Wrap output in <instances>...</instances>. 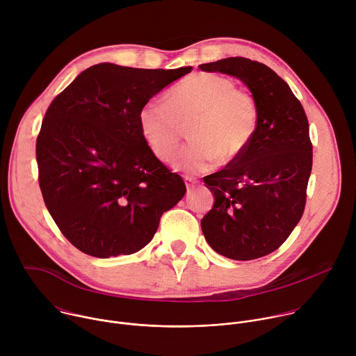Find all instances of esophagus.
I'll use <instances>...</instances> for the list:
<instances>
[{
    "label": "esophagus",
    "instance_id": "esophagus-1",
    "mask_svg": "<svg viewBox=\"0 0 356 356\" xmlns=\"http://www.w3.org/2000/svg\"><path fill=\"white\" fill-rule=\"evenodd\" d=\"M195 183H197V181H195L194 179H191V177H186V187H187V191H188V193L194 188Z\"/></svg>",
    "mask_w": 356,
    "mask_h": 356
}]
</instances>
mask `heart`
<instances>
[{
    "label": "heart",
    "instance_id": "b5f03b06",
    "mask_svg": "<svg viewBox=\"0 0 356 356\" xmlns=\"http://www.w3.org/2000/svg\"><path fill=\"white\" fill-rule=\"evenodd\" d=\"M194 139L173 159V168L206 172L220 159L232 162L246 150L258 124V107L231 77L195 73L176 84L165 98H150L139 110L142 138L159 161L166 162L179 146L183 125Z\"/></svg>",
    "mask_w": 356,
    "mask_h": 356
}]
</instances>
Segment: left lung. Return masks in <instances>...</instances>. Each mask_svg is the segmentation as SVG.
Instances as JSON below:
<instances>
[{
  "label": "left lung",
  "mask_w": 356,
  "mask_h": 356,
  "mask_svg": "<svg viewBox=\"0 0 356 356\" xmlns=\"http://www.w3.org/2000/svg\"><path fill=\"white\" fill-rule=\"evenodd\" d=\"M200 69L239 79L258 107L246 150L202 179L216 201L201 229L220 255L258 259L276 250L302 216L313 166L309 121L289 84L264 63L227 58Z\"/></svg>",
  "instance_id": "left-lung-1"
}]
</instances>
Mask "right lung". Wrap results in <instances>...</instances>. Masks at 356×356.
Returning <instances> with one entry per match:
<instances>
[{
	"mask_svg": "<svg viewBox=\"0 0 356 356\" xmlns=\"http://www.w3.org/2000/svg\"><path fill=\"white\" fill-rule=\"evenodd\" d=\"M191 72L99 63L81 72L49 106L36 139L47 211L79 250L131 255L154 238L186 186L152 154L139 110Z\"/></svg>",
	"mask_w": 356,
	"mask_h": 356,
	"instance_id": "obj_1",
	"label": "right lung"
}]
</instances>
